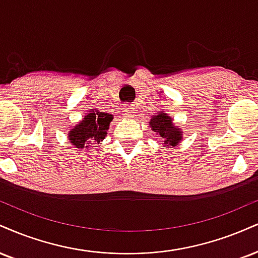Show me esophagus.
<instances>
[{
    "label": "esophagus",
    "instance_id": "1",
    "mask_svg": "<svg viewBox=\"0 0 258 258\" xmlns=\"http://www.w3.org/2000/svg\"><path fill=\"white\" fill-rule=\"evenodd\" d=\"M133 108H130L127 107L125 108V110H123V115H125V117H131L133 115Z\"/></svg>",
    "mask_w": 258,
    "mask_h": 258
}]
</instances>
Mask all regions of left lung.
<instances>
[{"instance_id":"left-lung-1","label":"left lung","mask_w":258,"mask_h":258,"mask_svg":"<svg viewBox=\"0 0 258 258\" xmlns=\"http://www.w3.org/2000/svg\"><path fill=\"white\" fill-rule=\"evenodd\" d=\"M150 127L156 135L162 138L164 145H170L174 148L176 144L181 142L182 132L176 128L172 123V119L166 113H160L150 119Z\"/></svg>"}]
</instances>
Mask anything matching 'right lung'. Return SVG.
<instances>
[{
	"label": "right lung",
	"instance_id": "obj_1",
	"mask_svg": "<svg viewBox=\"0 0 258 258\" xmlns=\"http://www.w3.org/2000/svg\"><path fill=\"white\" fill-rule=\"evenodd\" d=\"M111 120L113 115L108 113H90L70 131L68 138L78 149L99 144L107 136Z\"/></svg>",
	"mask_w": 258,
	"mask_h": 258
}]
</instances>
